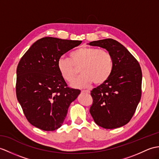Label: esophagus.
I'll return each instance as SVG.
<instances>
[{
    "mask_svg": "<svg viewBox=\"0 0 159 159\" xmlns=\"http://www.w3.org/2000/svg\"><path fill=\"white\" fill-rule=\"evenodd\" d=\"M82 93H90V91L89 90H82L81 91Z\"/></svg>",
    "mask_w": 159,
    "mask_h": 159,
    "instance_id": "obj_1",
    "label": "esophagus"
}]
</instances>
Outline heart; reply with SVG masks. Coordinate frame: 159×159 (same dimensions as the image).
<instances>
[{
    "instance_id": "obj_1",
    "label": "heart",
    "mask_w": 159,
    "mask_h": 159,
    "mask_svg": "<svg viewBox=\"0 0 159 159\" xmlns=\"http://www.w3.org/2000/svg\"><path fill=\"white\" fill-rule=\"evenodd\" d=\"M57 68L61 76L68 82L75 79L80 70L81 75L71 85L84 88L94 83L96 85L106 83L113 70V59L105 49L82 47L70 53V59L61 56L57 60Z\"/></svg>"
}]
</instances>
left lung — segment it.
Here are the masks:
<instances>
[{"mask_svg":"<svg viewBox=\"0 0 159 159\" xmlns=\"http://www.w3.org/2000/svg\"><path fill=\"white\" fill-rule=\"evenodd\" d=\"M89 45L104 48L113 59L110 78L91 91L93 101L90 114L95 123L103 128L124 126L134 116L141 99V68L129 51L115 40H95Z\"/></svg>","mask_w":159,"mask_h":159,"instance_id":"obj_1","label":"left lung"}]
</instances>
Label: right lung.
Instances as JSON below:
<instances>
[{"label":"right lung","instance_id":"obj_1","mask_svg":"<svg viewBox=\"0 0 159 159\" xmlns=\"http://www.w3.org/2000/svg\"><path fill=\"white\" fill-rule=\"evenodd\" d=\"M81 40L44 37L30 47L17 68L16 95L25 117L44 131L60 128L80 91L67 86L57 60Z\"/></svg>","mask_w":159,"mask_h":159}]
</instances>
